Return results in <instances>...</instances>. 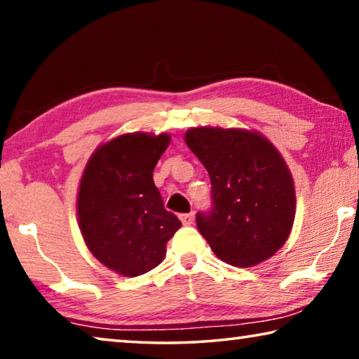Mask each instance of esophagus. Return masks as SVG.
<instances>
[{"label":"esophagus","instance_id":"34e87169","mask_svg":"<svg viewBox=\"0 0 359 359\" xmlns=\"http://www.w3.org/2000/svg\"><path fill=\"white\" fill-rule=\"evenodd\" d=\"M179 218H180V222L185 224V226H190L194 220V215L193 214H182Z\"/></svg>","mask_w":359,"mask_h":359}]
</instances>
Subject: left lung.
<instances>
[{"instance_id": "obj_1", "label": "left lung", "mask_w": 359, "mask_h": 359, "mask_svg": "<svg viewBox=\"0 0 359 359\" xmlns=\"http://www.w3.org/2000/svg\"><path fill=\"white\" fill-rule=\"evenodd\" d=\"M185 144L208 169L214 209L196 224L224 263L252 267L277 253L293 228L294 182L280 151L255 130L198 126Z\"/></svg>"}]
</instances>
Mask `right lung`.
Listing matches in <instances>:
<instances>
[{"mask_svg": "<svg viewBox=\"0 0 359 359\" xmlns=\"http://www.w3.org/2000/svg\"><path fill=\"white\" fill-rule=\"evenodd\" d=\"M169 133H125L88 158L77 190V222L93 257L123 277H137L161 263L180 228L163 208L154 169Z\"/></svg>", "mask_w": 359, "mask_h": 359, "instance_id": "obj_1", "label": "right lung"}]
</instances>
